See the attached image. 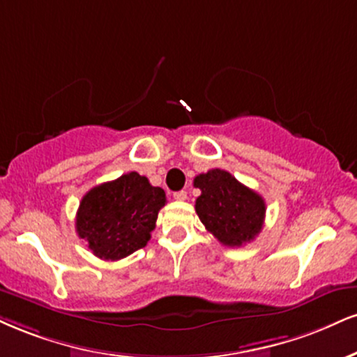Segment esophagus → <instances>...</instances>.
Returning a JSON list of instances; mask_svg holds the SVG:
<instances>
[{"label":"esophagus","instance_id":"34e87169","mask_svg":"<svg viewBox=\"0 0 357 357\" xmlns=\"http://www.w3.org/2000/svg\"><path fill=\"white\" fill-rule=\"evenodd\" d=\"M188 197V192L186 191H178L174 192V199L176 201H184Z\"/></svg>","mask_w":357,"mask_h":357}]
</instances>
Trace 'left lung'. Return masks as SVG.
<instances>
[{"label":"left lung","instance_id":"obj_1","mask_svg":"<svg viewBox=\"0 0 357 357\" xmlns=\"http://www.w3.org/2000/svg\"><path fill=\"white\" fill-rule=\"evenodd\" d=\"M201 190L196 213L218 241L239 248L256 238L264 225L266 203L225 169H209L195 178Z\"/></svg>","mask_w":357,"mask_h":357}]
</instances>
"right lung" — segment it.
Wrapping results in <instances>:
<instances>
[{"label":"right lung","mask_w":357,"mask_h":357,"mask_svg":"<svg viewBox=\"0 0 357 357\" xmlns=\"http://www.w3.org/2000/svg\"><path fill=\"white\" fill-rule=\"evenodd\" d=\"M165 204V191L131 171L86 192L76 213V233L100 259H123L148 244Z\"/></svg>","instance_id":"right-lung-1"}]
</instances>
